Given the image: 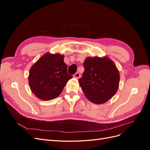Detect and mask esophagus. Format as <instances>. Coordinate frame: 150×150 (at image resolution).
<instances>
[{
    "label": "esophagus",
    "mask_w": 150,
    "mask_h": 150,
    "mask_svg": "<svg viewBox=\"0 0 150 150\" xmlns=\"http://www.w3.org/2000/svg\"><path fill=\"white\" fill-rule=\"evenodd\" d=\"M74 78H76V79H79L80 78V74L79 73V72H76V73H75L74 74Z\"/></svg>",
    "instance_id": "1"
}]
</instances>
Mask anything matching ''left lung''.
<instances>
[{
    "label": "left lung",
    "mask_w": 150,
    "mask_h": 150,
    "mask_svg": "<svg viewBox=\"0 0 150 150\" xmlns=\"http://www.w3.org/2000/svg\"><path fill=\"white\" fill-rule=\"evenodd\" d=\"M83 64L84 71L79 82L85 96L96 104L107 102L119 88L120 76L114 62L107 56L88 57Z\"/></svg>",
    "instance_id": "8db88e82"
}]
</instances>
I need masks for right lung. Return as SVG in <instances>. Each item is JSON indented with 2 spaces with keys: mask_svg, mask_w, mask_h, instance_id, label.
I'll use <instances>...</instances> for the list:
<instances>
[{
  "mask_svg": "<svg viewBox=\"0 0 150 150\" xmlns=\"http://www.w3.org/2000/svg\"><path fill=\"white\" fill-rule=\"evenodd\" d=\"M64 57L60 54L47 52L30 67L29 84L32 93L39 99L49 101L56 98L72 78L67 74Z\"/></svg>",
  "mask_w": 150,
  "mask_h": 150,
  "instance_id": "add662e5",
  "label": "right lung"
}]
</instances>
